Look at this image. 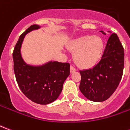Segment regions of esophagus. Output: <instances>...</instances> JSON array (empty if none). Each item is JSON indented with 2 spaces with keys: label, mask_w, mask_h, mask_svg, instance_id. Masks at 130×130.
Wrapping results in <instances>:
<instances>
[{
  "label": "esophagus",
  "mask_w": 130,
  "mask_h": 130,
  "mask_svg": "<svg viewBox=\"0 0 130 130\" xmlns=\"http://www.w3.org/2000/svg\"><path fill=\"white\" fill-rule=\"evenodd\" d=\"M76 72V69L74 68L73 66H71L70 67V73L72 74L74 73V72Z\"/></svg>",
  "instance_id": "esophagus-1"
}]
</instances>
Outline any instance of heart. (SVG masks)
<instances>
[{
  "label": "heart",
  "mask_w": 130,
  "mask_h": 130,
  "mask_svg": "<svg viewBox=\"0 0 130 130\" xmlns=\"http://www.w3.org/2000/svg\"><path fill=\"white\" fill-rule=\"evenodd\" d=\"M104 48V42L100 36L84 35L72 40L68 46L74 53V61L79 68H93L100 59Z\"/></svg>",
  "instance_id": "obj_1"
}]
</instances>
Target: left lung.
<instances>
[{
	"mask_svg": "<svg viewBox=\"0 0 130 130\" xmlns=\"http://www.w3.org/2000/svg\"><path fill=\"white\" fill-rule=\"evenodd\" d=\"M101 32L106 34L104 31ZM124 68V48L116 33L110 35L102 59L93 68L80 71L79 89L93 102H103L111 97L119 85Z\"/></svg>",
	"mask_w": 130,
	"mask_h": 130,
	"instance_id": "left-lung-1",
	"label": "left lung"
}]
</instances>
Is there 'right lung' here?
Masks as SVG:
<instances>
[{
	"mask_svg": "<svg viewBox=\"0 0 130 130\" xmlns=\"http://www.w3.org/2000/svg\"><path fill=\"white\" fill-rule=\"evenodd\" d=\"M40 28L39 25H32L20 35L12 54L14 71L19 87L27 98L39 104H48L60 95L63 84L70 73V65L57 61H49L40 66L25 62L21 54L25 35Z\"/></svg>",
	"mask_w": 130,
	"mask_h": 130,
	"instance_id": "right-lung-1",
	"label": "right lung"
}]
</instances>
